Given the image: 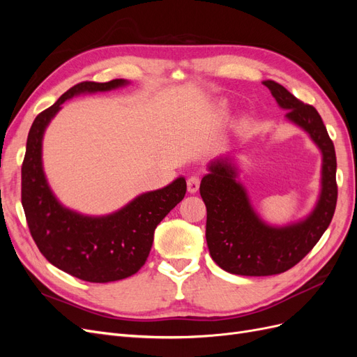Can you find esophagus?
<instances>
[{"mask_svg": "<svg viewBox=\"0 0 357 357\" xmlns=\"http://www.w3.org/2000/svg\"><path fill=\"white\" fill-rule=\"evenodd\" d=\"M199 189V177L198 176H190L188 178V192L195 193Z\"/></svg>", "mask_w": 357, "mask_h": 357, "instance_id": "obj_1", "label": "esophagus"}]
</instances>
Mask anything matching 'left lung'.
Segmentation results:
<instances>
[{"instance_id": "1", "label": "left lung", "mask_w": 357, "mask_h": 357, "mask_svg": "<svg viewBox=\"0 0 357 357\" xmlns=\"http://www.w3.org/2000/svg\"><path fill=\"white\" fill-rule=\"evenodd\" d=\"M264 84L286 112V121L308 134L320 150V192L305 218L283 226L269 225L253 208L235 159L228 155L211 160L199 186L207 207L205 238L213 261L236 275H274L295 266L325 234L337 207V156L320 114L280 83L265 80Z\"/></svg>"}]
</instances>
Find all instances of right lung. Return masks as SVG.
<instances>
[{"mask_svg":"<svg viewBox=\"0 0 357 357\" xmlns=\"http://www.w3.org/2000/svg\"><path fill=\"white\" fill-rule=\"evenodd\" d=\"M129 84L83 82L41 112L32 123L22 164V205L38 250L61 271L84 282L109 283L135 274L147 261L160 220L185 198L186 180L177 177L165 188L144 192L122 208L89 215L61 204L43 168V137L62 104L83 93L109 92Z\"/></svg>","mask_w":357,"mask_h":357,"instance_id":"right-lung-1","label":"right lung"}]
</instances>
